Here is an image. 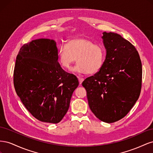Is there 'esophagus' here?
I'll return each mask as SVG.
<instances>
[{"instance_id": "1", "label": "esophagus", "mask_w": 153, "mask_h": 153, "mask_svg": "<svg viewBox=\"0 0 153 153\" xmlns=\"http://www.w3.org/2000/svg\"><path fill=\"white\" fill-rule=\"evenodd\" d=\"M78 81H79V84H81L82 83V82L84 81V78H82L79 77V76L78 77Z\"/></svg>"}]
</instances>
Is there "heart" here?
Instances as JSON below:
<instances>
[{
    "label": "heart",
    "mask_w": 153,
    "mask_h": 153,
    "mask_svg": "<svg viewBox=\"0 0 153 153\" xmlns=\"http://www.w3.org/2000/svg\"><path fill=\"white\" fill-rule=\"evenodd\" d=\"M106 50L102 45L83 37L69 39L66 46L62 45L58 51V60L61 66L70 69L73 64L78 62L75 70L80 73L94 74L102 68Z\"/></svg>",
    "instance_id": "heart-1"
}]
</instances>
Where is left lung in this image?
Segmentation results:
<instances>
[{
  "label": "left lung",
  "instance_id": "obj_1",
  "mask_svg": "<svg viewBox=\"0 0 153 153\" xmlns=\"http://www.w3.org/2000/svg\"><path fill=\"white\" fill-rule=\"evenodd\" d=\"M103 34L106 50L103 66L82 85L92 113L112 123L126 116L139 98L142 68L139 54L129 41L114 32Z\"/></svg>",
  "mask_w": 153,
  "mask_h": 153
}]
</instances>
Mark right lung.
Masks as SVG:
<instances>
[{
	"mask_svg": "<svg viewBox=\"0 0 153 153\" xmlns=\"http://www.w3.org/2000/svg\"><path fill=\"white\" fill-rule=\"evenodd\" d=\"M13 83L27 110L39 121L59 123L79 82L58 62L56 43L38 39L24 45L16 57Z\"/></svg>",
	"mask_w": 153,
	"mask_h": 153,
	"instance_id": "right-lung-1",
	"label": "right lung"
}]
</instances>
